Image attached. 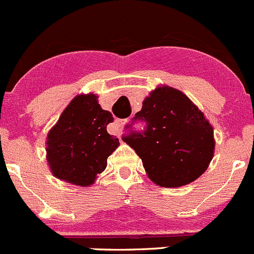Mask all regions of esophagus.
Listing matches in <instances>:
<instances>
[{"instance_id": "1", "label": "esophagus", "mask_w": 254, "mask_h": 254, "mask_svg": "<svg viewBox=\"0 0 254 254\" xmlns=\"http://www.w3.org/2000/svg\"><path fill=\"white\" fill-rule=\"evenodd\" d=\"M124 125H125V120H115L114 128H112V133H114V134H116V135H120V133H121Z\"/></svg>"}]
</instances>
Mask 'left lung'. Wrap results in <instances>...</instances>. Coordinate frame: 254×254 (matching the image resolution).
<instances>
[{"label":"left lung","mask_w":254,"mask_h":254,"mask_svg":"<svg viewBox=\"0 0 254 254\" xmlns=\"http://www.w3.org/2000/svg\"><path fill=\"white\" fill-rule=\"evenodd\" d=\"M133 120L144 121V130L130 132L124 140L142 159L154 184L181 187L208 169L215 149L213 127L182 91L158 87Z\"/></svg>","instance_id":"obj_1"}]
</instances>
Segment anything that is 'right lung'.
I'll return each mask as SVG.
<instances>
[{
  "instance_id": "right-lung-1",
  "label": "right lung",
  "mask_w": 254,
  "mask_h": 254,
  "mask_svg": "<svg viewBox=\"0 0 254 254\" xmlns=\"http://www.w3.org/2000/svg\"><path fill=\"white\" fill-rule=\"evenodd\" d=\"M112 121L95 94L75 96L46 138V159L54 176L83 187L93 185L120 145L119 138L106 129Z\"/></svg>"
}]
</instances>
